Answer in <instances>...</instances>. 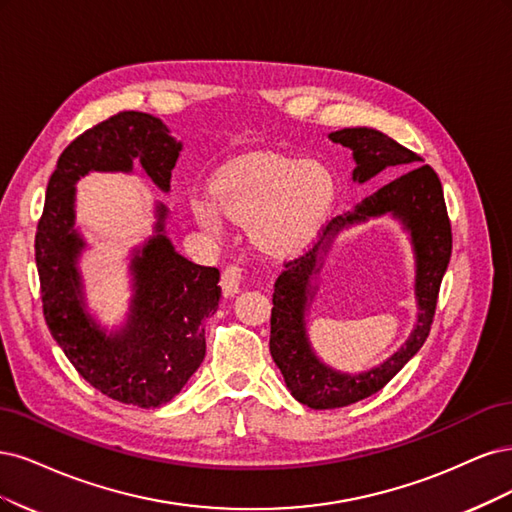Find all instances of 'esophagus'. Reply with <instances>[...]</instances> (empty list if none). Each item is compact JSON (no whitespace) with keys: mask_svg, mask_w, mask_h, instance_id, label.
<instances>
[{"mask_svg":"<svg viewBox=\"0 0 512 512\" xmlns=\"http://www.w3.org/2000/svg\"><path fill=\"white\" fill-rule=\"evenodd\" d=\"M240 280H242V268L240 266H227L221 274V287H223V293L229 295H236L240 291Z\"/></svg>","mask_w":512,"mask_h":512,"instance_id":"esophagus-1","label":"esophagus"}]
</instances>
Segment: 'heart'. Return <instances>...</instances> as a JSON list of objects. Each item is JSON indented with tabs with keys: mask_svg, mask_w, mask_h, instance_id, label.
Segmentation results:
<instances>
[{
	"mask_svg": "<svg viewBox=\"0 0 512 512\" xmlns=\"http://www.w3.org/2000/svg\"><path fill=\"white\" fill-rule=\"evenodd\" d=\"M212 191L217 204L208 195L191 200L197 223L221 232L223 209L225 217L251 225L263 253L287 259L308 251L323 234L336 202V178L315 159L253 157L221 172Z\"/></svg>",
	"mask_w": 512,
	"mask_h": 512,
	"instance_id": "heart-1",
	"label": "heart"
}]
</instances>
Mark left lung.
Returning <instances> with one entry per match:
<instances>
[{
  "mask_svg": "<svg viewBox=\"0 0 512 512\" xmlns=\"http://www.w3.org/2000/svg\"><path fill=\"white\" fill-rule=\"evenodd\" d=\"M329 140L351 148L355 159L353 180L359 185L387 168L404 174L364 197L353 210L327 221L319 240L302 257L287 261L283 274L274 283L270 353L293 398L315 410L342 408L370 398L417 355L430 336L440 283L453 249L451 221L440 178L430 166H421L423 159L417 153L372 127L332 131ZM383 213L398 218L411 234L416 253L418 323L403 349L381 367L359 375L338 373L325 367L311 351L305 334V310L316 292L314 280L333 238L344 226Z\"/></svg>",
  "mask_w": 512,
  "mask_h": 512,
  "instance_id": "1",
  "label": "left lung"
}]
</instances>
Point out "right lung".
I'll list each match as a JSON object with an SVG mask.
<instances>
[{
    "mask_svg": "<svg viewBox=\"0 0 512 512\" xmlns=\"http://www.w3.org/2000/svg\"><path fill=\"white\" fill-rule=\"evenodd\" d=\"M180 148L161 119L146 112H119L87 129L57 161L36 232L42 310L53 338L89 385L140 408L170 402L200 368L204 321L217 312L221 274L174 251L166 236L168 208L157 204L155 234L131 255L134 295L127 321L108 334L85 308L76 263L87 244L74 227V185L89 172L129 174L138 159L168 193Z\"/></svg>",
    "mask_w": 512,
    "mask_h": 512,
    "instance_id": "obj_1",
    "label": "right lung"
}]
</instances>
